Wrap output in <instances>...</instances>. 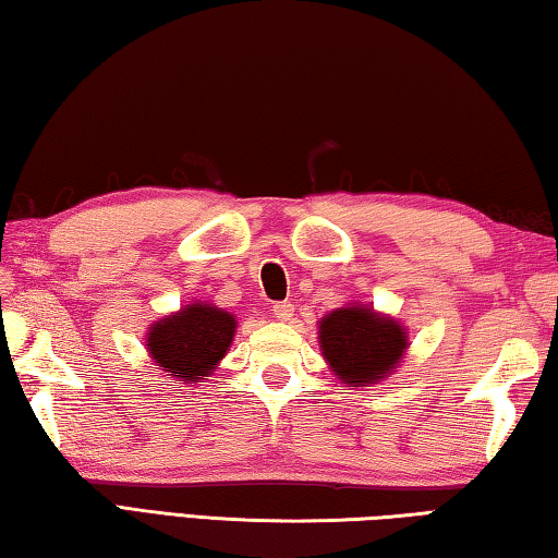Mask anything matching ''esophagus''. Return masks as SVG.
<instances>
[{
  "mask_svg": "<svg viewBox=\"0 0 558 558\" xmlns=\"http://www.w3.org/2000/svg\"><path fill=\"white\" fill-rule=\"evenodd\" d=\"M271 314L277 320H289L294 316V304H291V301H277V304L271 306Z\"/></svg>",
  "mask_w": 558,
  "mask_h": 558,
  "instance_id": "obj_1",
  "label": "esophagus"
}]
</instances>
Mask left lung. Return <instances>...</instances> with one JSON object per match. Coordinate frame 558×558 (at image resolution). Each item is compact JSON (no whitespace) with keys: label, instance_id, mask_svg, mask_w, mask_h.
<instances>
[{"label":"left lung","instance_id":"1","mask_svg":"<svg viewBox=\"0 0 558 558\" xmlns=\"http://www.w3.org/2000/svg\"><path fill=\"white\" fill-rule=\"evenodd\" d=\"M318 340L330 369L348 387L377 385L407 353V330L373 306L350 304L320 318Z\"/></svg>","mask_w":558,"mask_h":558}]
</instances>
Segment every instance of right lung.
<instances>
[{
  "mask_svg": "<svg viewBox=\"0 0 558 558\" xmlns=\"http://www.w3.org/2000/svg\"><path fill=\"white\" fill-rule=\"evenodd\" d=\"M234 316L213 304H189L149 328L146 350L159 369L181 385L210 377L234 338Z\"/></svg>",
  "mask_w": 558,
  "mask_h": 558,
  "instance_id": "right-lung-1",
  "label": "right lung"
}]
</instances>
